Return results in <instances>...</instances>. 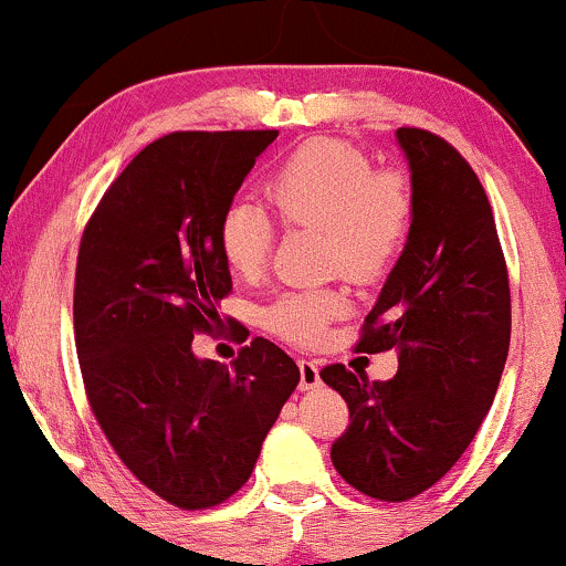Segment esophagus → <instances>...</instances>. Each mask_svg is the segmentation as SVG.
I'll list each match as a JSON object with an SVG mask.
<instances>
[{"instance_id": "1", "label": "esophagus", "mask_w": 566, "mask_h": 566, "mask_svg": "<svg viewBox=\"0 0 566 566\" xmlns=\"http://www.w3.org/2000/svg\"><path fill=\"white\" fill-rule=\"evenodd\" d=\"M300 386L305 391H313V388L321 386V364L310 361V358H302L300 361Z\"/></svg>"}]
</instances>
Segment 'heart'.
<instances>
[{"instance_id":"1","label":"heart","mask_w":566,"mask_h":566,"mask_svg":"<svg viewBox=\"0 0 566 566\" xmlns=\"http://www.w3.org/2000/svg\"><path fill=\"white\" fill-rule=\"evenodd\" d=\"M266 205L283 227H321L332 270L375 281L402 253L412 227V191L397 169H375L364 150L337 139L300 145L264 186ZM272 223L259 205L237 199L218 223V251L240 277L264 270ZM348 310L337 289L289 291L266 310V324L283 339L313 345Z\"/></svg>"}]
</instances>
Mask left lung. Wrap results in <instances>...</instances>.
I'll use <instances>...</instances> for the list:
<instances>
[{
    "mask_svg": "<svg viewBox=\"0 0 566 566\" xmlns=\"http://www.w3.org/2000/svg\"><path fill=\"white\" fill-rule=\"evenodd\" d=\"M410 167L412 227L358 348L397 350L391 380L343 364L321 378L348 402L332 464L382 502L427 491L461 459L494 402L510 348L507 266L489 197L446 139L397 129Z\"/></svg>",
    "mask_w": 566,
    "mask_h": 566,
    "instance_id": "left-lung-1",
    "label": "left lung"
}]
</instances>
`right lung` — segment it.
<instances>
[{"label": "right lung", "instance_id": "add662e5", "mask_svg": "<svg viewBox=\"0 0 566 566\" xmlns=\"http://www.w3.org/2000/svg\"><path fill=\"white\" fill-rule=\"evenodd\" d=\"M277 132H175L139 150L81 240L75 345L91 410L129 472L175 507L251 478L300 367L256 337L232 367L199 358L232 272L218 223Z\"/></svg>", "mask_w": 566, "mask_h": 566}]
</instances>
